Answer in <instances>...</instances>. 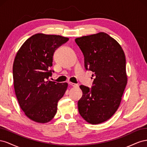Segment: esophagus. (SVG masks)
I'll return each mask as SVG.
<instances>
[{
    "label": "esophagus",
    "mask_w": 147,
    "mask_h": 147,
    "mask_svg": "<svg viewBox=\"0 0 147 147\" xmlns=\"http://www.w3.org/2000/svg\"><path fill=\"white\" fill-rule=\"evenodd\" d=\"M69 84H70V86H72L73 87H77L78 86L77 84H75V83H72V82H69Z\"/></svg>",
    "instance_id": "esophagus-1"
}]
</instances>
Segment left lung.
Wrapping results in <instances>:
<instances>
[{"label":"left lung","instance_id":"1","mask_svg":"<svg viewBox=\"0 0 147 147\" xmlns=\"http://www.w3.org/2000/svg\"><path fill=\"white\" fill-rule=\"evenodd\" d=\"M84 67L95 77L91 88L80 85L83 95L78 112L89 123L99 124L112 117L118 109L127 84L126 57L121 47L104 32L77 38Z\"/></svg>","mask_w":147,"mask_h":147}]
</instances>
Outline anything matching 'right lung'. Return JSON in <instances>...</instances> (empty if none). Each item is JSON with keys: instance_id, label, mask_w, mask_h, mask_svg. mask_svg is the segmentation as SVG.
Wrapping results in <instances>:
<instances>
[{"instance_id": "1", "label": "right lung", "mask_w": 147, "mask_h": 147, "mask_svg": "<svg viewBox=\"0 0 147 147\" xmlns=\"http://www.w3.org/2000/svg\"><path fill=\"white\" fill-rule=\"evenodd\" d=\"M69 38L37 34L31 36L16 53L13 65L14 88L21 109L29 118L45 123L57 112V102L67 88V83L48 80L54 70L53 57Z\"/></svg>"}]
</instances>
